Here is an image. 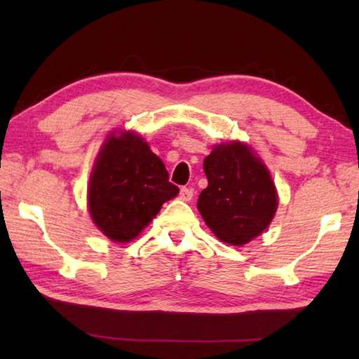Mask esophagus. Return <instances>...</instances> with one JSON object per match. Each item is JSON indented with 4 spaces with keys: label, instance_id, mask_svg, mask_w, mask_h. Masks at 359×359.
<instances>
[{
    "label": "esophagus",
    "instance_id": "esophagus-1",
    "mask_svg": "<svg viewBox=\"0 0 359 359\" xmlns=\"http://www.w3.org/2000/svg\"><path fill=\"white\" fill-rule=\"evenodd\" d=\"M179 197L182 201H191L193 199V189L191 188H187V187H182L180 188V193H179Z\"/></svg>",
    "mask_w": 359,
    "mask_h": 359
}]
</instances>
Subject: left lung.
Masks as SVG:
<instances>
[{"mask_svg": "<svg viewBox=\"0 0 359 359\" xmlns=\"http://www.w3.org/2000/svg\"><path fill=\"white\" fill-rule=\"evenodd\" d=\"M208 187L197 210L217 238L245 245L270 225L278 210V193L261 158L245 143H220L203 160Z\"/></svg>", "mask_w": 359, "mask_h": 359, "instance_id": "obj_1", "label": "left lung"}]
</instances>
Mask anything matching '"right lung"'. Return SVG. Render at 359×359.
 Wrapping results in <instances>:
<instances>
[{
	"instance_id": "add662e5",
	"label": "right lung",
	"mask_w": 359,
	"mask_h": 359,
	"mask_svg": "<svg viewBox=\"0 0 359 359\" xmlns=\"http://www.w3.org/2000/svg\"><path fill=\"white\" fill-rule=\"evenodd\" d=\"M179 188L149 144L134 133L111 134L89 179L88 205L95 226L114 242L137 238Z\"/></svg>"
}]
</instances>
